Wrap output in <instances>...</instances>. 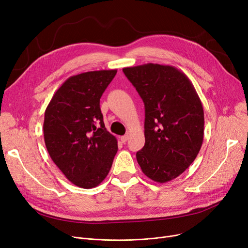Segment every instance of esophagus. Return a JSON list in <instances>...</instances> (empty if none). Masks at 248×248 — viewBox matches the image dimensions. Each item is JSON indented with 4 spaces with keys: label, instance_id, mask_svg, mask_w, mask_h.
<instances>
[{
    "label": "esophagus",
    "instance_id": "esophagus-1",
    "mask_svg": "<svg viewBox=\"0 0 248 248\" xmlns=\"http://www.w3.org/2000/svg\"><path fill=\"white\" fill-rule=\"evenodd\" d=\"M127 140H128V136H127V135H124V136H122V137H121V140H122L123 142H125Z\"/></svg>",
    "mask_w": 248,
    "mask_h": 248
}]
</instances>
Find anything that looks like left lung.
I'll return each instance as SVG.
<instances>
[{
    "label": "left lung",
    "instance_id": "8db88e82",
    "mask_svg": "<svg viewBox=\"0 0 248 248\" xmlns=\"http://www.w3.org/2000/svg\"><path fill=\"white\" fill-rule=\"evenodd\" d=\"M145 104V146L137 153L142 173L166 183L196 159L204 136V110L189 78L169 65L123 69Z\"/></svg>",
    "mask_w": 248,
    "mask_h": 248
}]
</instances>
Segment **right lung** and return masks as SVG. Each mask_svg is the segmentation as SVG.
<instances>
[{
    "label": "right lung",
    "instance_id": "right-lung-1",
    "mask_svg": "<svg viewBox=\"0 0 248 248\" xmlns=\"http://www.w3.org/2000/svg\"><path fill=\"white\" fill-rule=\"evenodd\" d=\"M116 74L89 71L69 77L50 100L44 140L50 157L71 183L90 189L108 176L117 140L107 131L99 100Z\"/></svg>",
    "mask_w": 248,
    "mask_h": 248
}]
</instances>
